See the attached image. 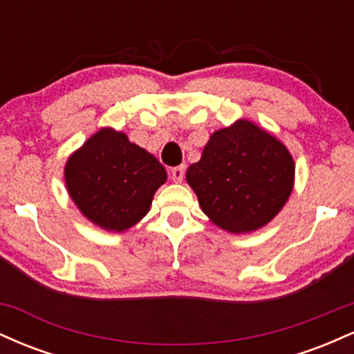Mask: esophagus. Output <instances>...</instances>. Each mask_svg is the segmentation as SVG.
<instances>
[{
	"label": "esophagus",
	"instance_id": "1",
	"mask_svg": "<svg viewBox=\"0 0 354 354\" xmlns=\"http://www.w3.org/2000/svg\"><path fill=\"white\" fill-rule=\"evenodd\" d=\"M183 178H185V166H176L171 169V180L174 183H181Z\"/></svg>",
	"mask_w": 354,
	"mask_h": 354
}]
</instances>
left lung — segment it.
<instances>
[{
    "label": "left lung",
    "instance_id": "1",
    "mask_svg": "<svg viewBox=\"0 0 354 354\" xmlns=\"http://www.w3.org/2000/svg\"><path fill=\"white\" fill-rule=\"evenodd\" d=\"M203 213L233 234L273 219L295 186V160L278 138L250 120L218 129L186 171Z\"/></svg>",
    "mask_w": 354,
    "mask_h": 354
}]
</instances>
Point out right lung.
<instances>
[{"label": "right lung", "instance_id": "add662e5", "mask_svg": "<svg viewBox=\"0 0 354 354\" xmlns=\"http://www.w3.org/2000/svg\"><path fill=\"white\" fill-rule=\"evenodd\" d=\"M168 180L165 166L115 128L98 129L73 151L64 183L76 208L101 230L123 233L148 214Z\"/></svg>", "mask_w": 354, "mask_h": 354}]
</instances>
